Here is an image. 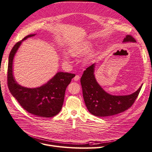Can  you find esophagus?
<instances>
[{"instance_id":"obj_1","label":"esophagus","mask_w":152,"mask_h":152,"mask_svg":"<svg viewBox=\"0 0 152 152\" xmlns=\"http://www.w3.org/2000/svg\"><path fill=\"white\" fill-rule=\"evenodd\" d=\"M79 79H80V76L78 75H76L75 76V77L74 78V80L75 81H77V80H78Z\"/></svg>"}]
</instances>
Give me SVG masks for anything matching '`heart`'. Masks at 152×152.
Instances as JSON below:
<instances>
[{
    "label": "heart",
    "mask_w": 152,
    "mask_h": 152,
    "mask_svg": "<svg viewBox=\"0 0 152 152\" xmlns=\"http://www.w3.org/2000/svg\"><path fill=\"white\" fill-rule=\"evenodd\" d=\"M90 46L91 44L89 43H85L80 45H78L77 46L71 48L69 50V52L72 56H79L87 53L89 50ZM64 58L65 59L67 58L66 55L64 56Z\"/></svg>",
    "instance_id": "b5f03b06"
}]
</instances>
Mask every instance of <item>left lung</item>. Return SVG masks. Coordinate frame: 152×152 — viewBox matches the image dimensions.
Returning <instances> with one entry per match:
<instances>
[{
	"instance_id": "1",
	"label": "left lung",
	"mask_w": 152,
	"mask_h": 152,
	"mask_svg": "<svg viewBox=\"0 0 152 152\" xmlns=\"http://www.w3.org/2000/svg\"><path fill=\"white\" fill-rule=\"evenodd\" d=\"M136 42L132 35H126L123 42ZM94 64L83 72L80 83L83 97L87 109L96 116H113L126 111L134 104L142 88L129 96H112L104 91L94 75Z\"/></svg>"
}]
</instances>
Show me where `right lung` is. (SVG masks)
I'll return each mask as SVG.
<instances>
[{"label":"right lung","mask_w":152,"mask_h":152,"mask_svg":"<svg viewBox=\"0 0 152 152\" xmlns=\"http://www.w3.org/2000/svg\"><path fill=\"white\" fill-rule=\"evenodd\" d=\"M34 35L29 34L23 40ZM22 41L15 43L9 54L7 69L9 89L25 111L38 117H53L61 111L66 88L75 75L67 72H58L41 87L29 88L20 86L13 77L12 61Z\"/></svg>","instance_id":"obj_1"}]
</instances>
